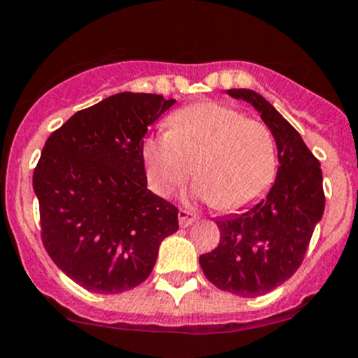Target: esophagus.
Wrapping results in <instances>:
<instances>
[{
  "mask_svg": "<svg viewBox=\"0 0 358 358\" xmlns=\"http://www.w3.org/2000/svg\"><path fill=\"white\" fill-rule=\"evenodd\" d=\"M195 221H197V214H194V212H190L187 209H180V212H178L180 227H188L190 224H194Z\"/></svg>",
  "mask_w": 358,
  "mask_h": 358,
  "instance_id": "1",
  "label": "esophagus"
}]
</instances>
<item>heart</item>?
<instances>
[{
    "instance_id": "b5f03b06",
    "label": "heart",
    "mask_w": 358,
    "mask_h": 358,
    "mask_svg": "<svg viewBox=\"0 0 358 358\" xmlns=\"http://www.w3.org/2000/svg\"><path fill=\"white\" fill-rule=\"evenodd\" d=\"M148 182L168 195L192 173L199 180L195 197L224 212L241 210L262 199L277 173V143L265 124L245 113L202 101L178 110L168 131L149 136L143 144Z\"/></svg>"
}]
</instances>
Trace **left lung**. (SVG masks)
Wrapping results in <instances>:
<instances>
[{
  "label": "left lung",
  "instance_id": "left-lung-1",
  "mask_svg": "<svg viewBox=\"0 0 358 358\" xmlns=\"http://www.w3.org/2000/svg\"><path fill=\"white\" fill-rule=\"evenodd\" d=\"M260 113L272 131L278 170L266 197L243 214L219 217L217 248L200 255L203 275L217 289L239 297L270 292L296 273L324 212L320 161L299 132L253 90H227Z\"/></svg>",
  "mask_w": 358,
  "mask_h": 358
}]
</instances>
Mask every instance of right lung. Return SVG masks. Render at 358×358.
<instances>
[{"label":"right lung","instance_id":"right-lung-1","mask_svg":"<svg viewBox=\"0 0 358 358\" xmlns=\"http://www.w3.org/2000/svg\"><path fill=\"white\" fill-rule=\"evenodd\" d=\"M175 100L117 93L74 113L47 139L34 171L47 253L96 294L134 289L152 272L178 209L148 190V127Z\"/></svg>","mask_w":358,"mask_h":358}]
</instances>
